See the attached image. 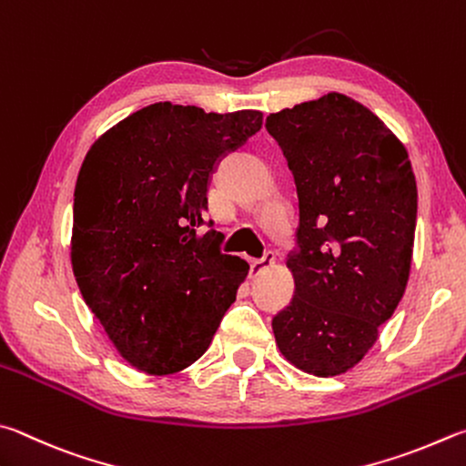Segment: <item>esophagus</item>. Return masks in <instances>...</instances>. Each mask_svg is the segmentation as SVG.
I'll use <instances>...</instances> for the list:
<instances>
[{"mask_svg": "<svg viewBox=\"0 0 466 466\" xmlns=\"http://www.w3.org/2000/svg\"><path fill=\"white\" fill-rule=\"evenodd\" d=\"M273 265H275V255L268 250L262 258H252L250 260V273L252 275H260V273H265V270L270 268Z\"/></svg>", "mask_w": 466, "mask_h": 466, "instance_id": "obj_1", "label": "esophagus"}]
</instances>
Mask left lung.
Here are the masks:
<instances>
[{"label":"left lung","instance_id":"left-lung-1","mask_svg":"<svg viewBox=\"0 0 466 466\" xmlns=\"http://www.w3.org/2000/svg\"><path fill=\"white\" fill-rule=\"evenodd\" d=\"M299 198L295 293L273 318L283 357L316 377L359 365L410 279L418 187L401 140L359 101L328 93L267 117Z\"/></svg>","mask_w":466,"mask_h":466}]
</instances>
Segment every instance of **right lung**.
Masks as SVG:
<instances>
[{
	"mask_svg": "<svg viewBox=\"0 0 466 466\" xmlns=\"http://www.w3.org/2000/svg\"><path fill=\"white\" fill-rule=\"evenodd\" d=\"M262 126L257 109L206 114L158 101L93 142L75 185L71 265L116 350L148 375L193 365L248 262L201 234L218 160ZM211 226V219L208 222Z\"/></svg>",
	"mask_w": 466,
	"mask_h": 466,
	"instance_id": "obj_1",
	"label": "right lung"
}]
</instances>
